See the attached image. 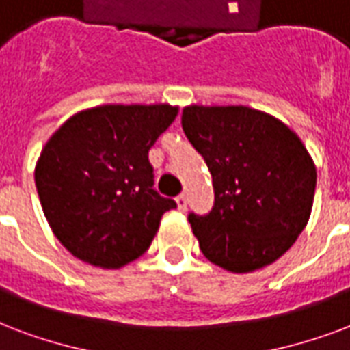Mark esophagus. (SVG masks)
<instances>
[{
	"label": "esophagus",
	"instance_id": "obj_1",
	"mask_svg": "<svg viewBox=\"0 0 350 350\" xmlns=\"http://www.w3.org/2000/svg\"><path fill=\"white\" fill-rule=\"evenodd\" d=\"M175 201H177L178 210H186V204H188V197H186V193H180V196L175 197Z\"/></svg>",
	"mask_w": 350,
	"mask_h": 350
}]
</instances>
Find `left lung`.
Masks as SVG:
<instances>
[{
    "label": "left lung",
    "mask_w": 350,
    "mask_h": 350,
    "mask_svg": "<svg viewBox=\"0 0 350 350\" xmlns=\"http://www.w3.org/2000/svg\"><path fill=\"white\" fill-rule=\"evenodd\" d=\"M180 123L214 186L208 214H188L203 254L232 273L273 264L295 243L314 204L317 173L301 138L249 107L191 105Z\"/></svg>",
    "instance_id": "8db88e82"
}]
</instances>
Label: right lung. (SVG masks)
<instances>
[{
  "mask_svg": "<svg viewBox=\"0 0 350 350\" xmlns=\"http://www.w3.org/2000/svg\"><path fill=\"white\" fill-rule=\"evenodd\" d=\"M177 116L172 105H103L72 116L40 153L35 185L53 234L79 260L122 267L146 253L164 212L149 149Z\"/></svg>",
  "mask_w": 350,
  "mask_h": 350,
  "instance_id": "1",
  "label": "right lung"
}]
</instances>
